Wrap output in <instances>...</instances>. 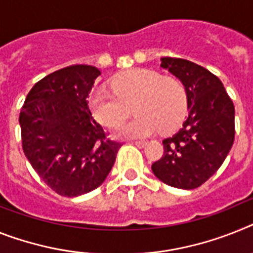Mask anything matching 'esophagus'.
<instances>
[{
	"instance_id": "1",
	"label": "esophagus",
	"mask_w": 253,
	"mask_h": 253,
	"mask_svg": "<svg viewBox=\"0 0 253 253\" xmlns=\"http://www.w3.org/2000/svg\"><path fill=\"white\" fill-rule=\"evenodd\" d=\"M132 144H135L137 148H144V146H145L148 143H146V141H133Z\"/></svg>"
}]
</instances>
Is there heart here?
<instances>
[{"label": "heart", "instance_id": "heart-1", "mask_svg": "<svg viewBox=\"0 0 253 253\" xmlns=\"http://www.w3.org/2000/svg\"><path fill=\"white\" fill-rule=\"evenodd\" d=\"M113 94L95 92L90 108L101 125L120 127L135 107L136 118L120 130L127 139L150 136L156 131L169 132L182 121L188 112V92L181 81L162 77L148 69H133L114 78L110 84Z\"/></svg>", "mask_w": 253, "mask_h": 253}]
</instances>
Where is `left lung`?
Masks as SVG:
<instances>
[{
	"mask_svg": "<svg viewBox=\"0 0 253 253\" xmlns=\"http://www.w3.org/2000/svg\"><path fill=\"white\" fill-rule=\"evenodd\" d=\"M161 67L181 81L189 114L172 136L162 141L163 156L153 173L173 188L195 189L220 169L235 136L234 104L221 81L206 68L180 58H162Z\"/></svg>",
	"mask_w": 253,
	"mask_h": 253,
	"instance_id": "left-lung-1",
	"label": "left lung"
}]
</instances>
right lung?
Returning a JSON list of instances; mask_svg holds the SVG:
<instances>
[{
    "label": "right lung",
    "mask_w": 253,
    "mask_h": 253,
    "mask_svg": "<svg viewBox=\"0 0 253 253\" xmlns=\"http://www.w3.org/2000/svg\"><path fill=\"white\" fill-rule=\"evenodd\" d=\"M100 74L86 64L59 69L32 87L20 109L25 157L44 184L63 197L100 186L122 146L91 116L87 96Z\"/></svg>",
    "instance_id": "1"
}]
</instances>
